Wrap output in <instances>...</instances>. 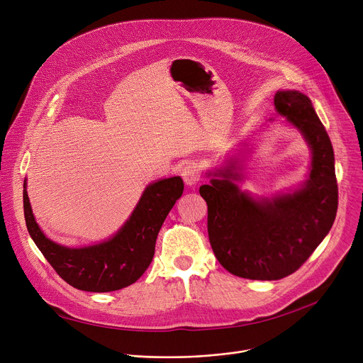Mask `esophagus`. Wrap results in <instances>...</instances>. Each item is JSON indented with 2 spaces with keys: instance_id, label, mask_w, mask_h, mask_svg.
I'll use <instances>...</instances> for the list:
<instances>
[{
  "instance_id": "esophagus-1",
  "label": "esophagus",
  "mask_w": 363,
  "mask_h": 363,
  "mask_svg": "<svg viewBox=\"0 0 363 363\" xmlns=\"http://www.w3.org/2000/svg\"><path fill=\"white\" fill-rule=\"evenodd\" d=\"M181 177L188 186H194L199 181V172L195 164H188L181 169Z\"/></svg>"
}]
</instances>
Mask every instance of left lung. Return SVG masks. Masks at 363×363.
Listing matches in <instances>:
<instances>
[{
    "label": "left lung",
    "instance_id": "8db88e82",
    "mask_svg": "<svg viewBox=\"0 0 363 363\" xmlns=\"http://www.w3.org/2000/svg\"><path fill=\"white\" fill-rule=\"evenodd\" d=\"M274 106L312 149L304 185L255 199L235 184L242 175L231 162L208 174L220 179L199 188L208 205V237L217 260L231 274L250 280H279L298 270L330 231L337 211L333 147L312 101L297 90H279Z\"/></svg>",
    "mask_w": 363,
    "mask_h": 363
}]
</instances>
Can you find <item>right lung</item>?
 I'll use <instances>...</instances> for the list:
<instances>
[{
  "mask_svg": "<svg viewBox=\"0 0 363 363\" xmlns=\"http://www.w3.org/2000/svg\"><path fill=\"white\" fill-rule=\"evenodd\" d=\"M182 191L181 177L147 185L132 216L112 238L82 248L60 245L43 234L34 220L26 184L24 217L33 241L66 283L84 291L106 293L130 286L146 272L158 233Z\"/></svg>",
  "mask_w": 363,
  "mask_h": 363,
  "instance_id": "obj_1",
  "label": "right lung"
}]
</instances>
